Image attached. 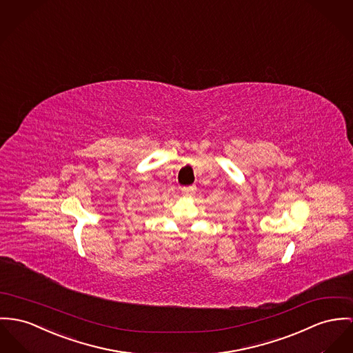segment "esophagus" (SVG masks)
I'll list each match as a JSON object with an SVG mask.
<instances>
[{
  "label": "esophagus",
  "mask_w": 353,
  "mask_h": 353,
  "mask_svg": "<svg viewBox=\"0 0 353 353\" xmlns=\"http://www.w3.org/2000/svg\"><path fill=\"white\" fill-rule=\"evenodd\" d=\"M181 192H183L185 196H192V194L196 193V187H194V185L184 187V188H181Z\"/></svg>",
  "instance_id": "esophagus-1"
}]
</instances>
